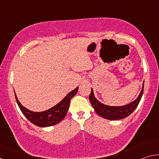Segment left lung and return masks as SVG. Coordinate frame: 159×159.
Here are the masks:
<instances>
[{
  "instance_id": "1",
  "label": "left lung",
  "mask_w": 159,
  "mask_h": 159,
  "mask_svg": "<svg viewBox=\"0 0 159 159\" xmlns=\"http://www.w3.org/2000/svg\"><path fill=\"white\" fill-rule=\"evenodd\" d=\"M143 91L144 83L143 85H142V90L138 98L130 104L120 107L108 106L101 103L100 102H99L95 98V95H94L93 88H91L89 99L95 112L99 116L108 120H119L128 116L129 115L131 114L134 111V109L137 108L139 102H140L142 96L143 95Z\"/></svg>"
}]
</instances>
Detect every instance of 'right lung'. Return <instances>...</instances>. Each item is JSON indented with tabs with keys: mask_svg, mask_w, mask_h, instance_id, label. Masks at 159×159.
<instances>
[{
	"mask_svg": "<svg viewBox=\"0 0 159 159\" xmlns=\"http://www.w3.org/2000/svg\"><path fill=\"white\" fill-rule=\"evenodd\" d=\"M78 90H79V87L71 91L62 100L59 102L57 104H56L55 106L46 110V111L41 112L32 111L25 108V107L21 105L20 101L18 100L15 93V95L16 101H17L21 111L29 121L39 127H49V126L57 124L64 119L68 111L71 99L77 93Z\"/></svg>",
	"mask_w": 159,
	"mask_h": 159,
	"instance_id": "add662e5",
	"label": "right lung"
}]
</instances>
